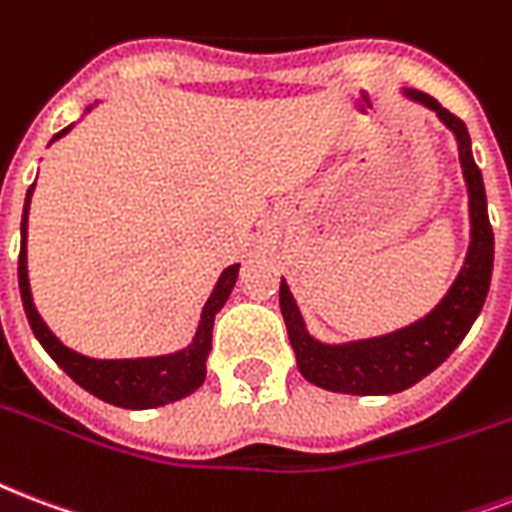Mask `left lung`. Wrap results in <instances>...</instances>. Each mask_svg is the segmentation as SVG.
Listing matches in <instances>:
<instances>
[{
  "label": "left lung",
  "mask_w": 512,
  "mask_h": 512,
  "mask_svg": "<svg viewBox=\"0 0 512 512\" xmlns=\"http://www.w3.org/2000/svg\"><path fill=\"white\" fill-rule=\"evenodd\" d=\"M405 96L438 112L440 120L454 131L467 195H470V249H467L462 271L451 284V290L446 292V298L440 300L427 317L389 335L335 343V346L317 341L308 333L298 303L282 279L279 306H282V317L287 322V335L295 349L298 370L306 381L322 386L327 392H343V395L403 392L429 376L440 362L448 360V354L462 343L467 330L473 327L483 303H486V295H489L491 268H494V233H491L489 212H486L481 169L475 166L467 126L427 93L405 91Z\"/></svg>",
  "instance_id": "8db88e82"
}]
</instances>
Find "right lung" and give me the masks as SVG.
Returning a JSON list of instances; mask_svg holds the SVG:
<instances>
[{"label":"right lung","instance_id":"add662e5","mask_svg":"<svg viewBox=\"0 0 512 512\" xmlns=\"http://www.w3.org/2000/svg\"><path fill=\"white\" fill-rule=\"evenodd\" d=\"M69 128L58 131L53 136V142H56L58 136H64ZM31 193H34V185L29 187L26 204H23L18 287H21L26 319H29L37 341L42 343V349L48 351L50 357L56 360L58 368H64L66 376L83 386L85 392H91L93 397H99V400H104L109 405H117V408L142 411V408H158V405L174 403V400L193 395L195 389L204 384L206 357L212 351L214 317L225 306L233 284L239 279V263L228 265L222 271L220 282H217V287H214L209 300H206L204 314H201V322H198L193 343L187 349L174 351V354H163V357H142V360H91V357L77 354V351H72L69 346L58 341L56 335L48 330V325L42 322L37 308H34V300H31L29 271H26V228H29Z\"/></svg>","mask_w":512,"mask_h":512}]
</instances>
